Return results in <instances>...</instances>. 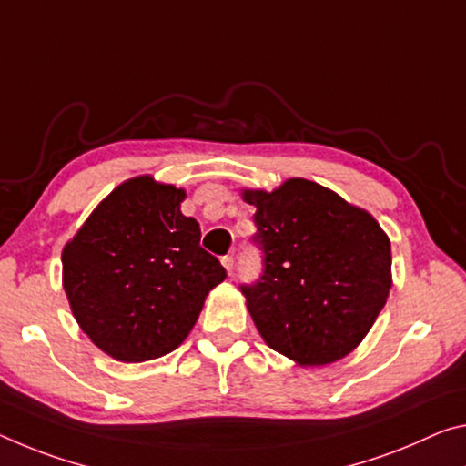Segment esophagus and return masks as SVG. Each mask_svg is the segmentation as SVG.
Wrapping results in <instances>:
<instances>
[{"mask_svg":"<svg viewBox=\"0 0 466 466\" xmlns=\"http://www.w3.org/2000/svg\"><path fill=\"white\" fill-rule=\"evenodd\" d=\"M221 263H224V268L228 269V273H234V257L232 255H226V257H221Z\"/></svg>","mask_w":466,"mask_h":466,"instance_id":"esophagus-1","label":"esophagus"}]
</instances>
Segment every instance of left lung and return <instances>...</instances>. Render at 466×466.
<instances>
[{
  "label": "left lung",
  "mask_w": 466,
  "mask_h": 466,
  "mask_svg": "<svg viewBox=\"0 0 466 466\" xmlns=\"http://www.w3.org/2000/svg\"><path fill=\"white\" fill-rule=\"evenodd\" d=\"M245 201L257 207L250 240L263 269L240 290L259 334L300 365L346 357L392 288L388 236L367 211L311 180L245 190Z\"/></svg>",
  "instance_id": "left-lung-1"
}]
</instances>
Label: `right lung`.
I'll list each match as a JSON object with an SVG mask.
<instances>
[{
    "label": "right lung",
    "mask_w": 466,
    "mask_h": 466,
    "mask_svg": "<svg viewBox=\"0 0 466 466\" xmlns=\"http://www.w3.org/2000/svg\"><path fill=\"white\" fill-rule=\"evenodd\" d=\"M184 190L132 178L103 198L62 253L64 290L85 334L109 357L143 363L193 329L211 288L226 279L182 216Z\"/></svg>",
    "instance_id": "1"
}]
</instances>
